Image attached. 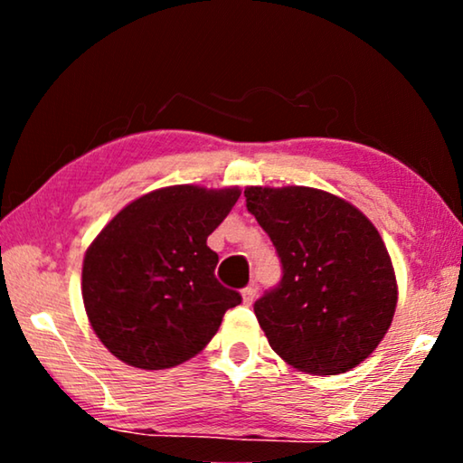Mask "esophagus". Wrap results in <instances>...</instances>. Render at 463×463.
I'll return each instance as SVG.
<instances>
[{
    "mask_svg": "<svg viewBox=\"0 0 463 463\" xmlns=\"http://www.w3.org/2000/svg\"><path fill=\"white\" fill-rule=\"evenodd\" d=\"M241 296H242V304H245V307H250V304H253V300H255V296H257V288L255 286H247L241 292Z\"/></svg>",
    "mask_w": 463,
    "mask_h": 463,
    "instance_id": "1",
    "label": "esophagus"
}]
</instances>
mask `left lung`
<instances>
[{
    "label": "left lung",
    "mask_w": 463,
    "mask_h": 463,
    "mask_svg": "<svg viewBox=\"0 0 463 463\" xmlns=\"http://www.w3.org/2000/svg\"><path fill=\"white\" fill-rule=\"evenodd\" d=\"M245 198L284 269L253 307L271 349L307 373L354 370L388 333L398 302L378 229L354 203L317 187L249 185Z\"/></svg>",
    "instance_id": "left-lung-1"
}]
</instances>
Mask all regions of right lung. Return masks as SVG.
I'll return each mask as SVG.
<instances>
[{"mask_svg":"<svg viewBox=\"0 0 463 463\" xmlns=\"http://www.w3.org/2000/svg\"><path fill=\"white\" fill-rule=\"evenodd\" d=\"M239 187L169 185L124 206L85 250L81 294L109 354L140 370H167L206 347L241 294L216 279L210 234Z\"/></svg>","mask_w":463,"mask_h":463,"instance_id":"obj_1","label":"right lung"}]
</instances>
